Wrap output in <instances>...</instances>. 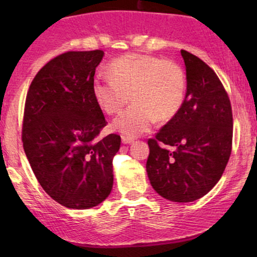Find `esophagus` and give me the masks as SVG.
Masks as SVG:
<instances>
[{
    "mask_svg": "<svg viewBox=\"0 0 257 257\" xmlns=\"http://www.w3.org/2000/svg\"><path fill=\"white\" fill-rule=\"evenodd\" d=\"M133 142V138H128V137H125V136H121V143L122 144H130Z\"/></svg>",
    "mask_w": 257,
    "mask_h": 257,
    "instance_id": "obj_1",
    "label": "esophagus"
}]
</instances>
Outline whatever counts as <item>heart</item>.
Instances as JSON below:
<instances>
[{
    "label": "heart",
    "mask_w": 257,
    "mask_h": 257,
    "mask_svg": "<svg viewBox=\"0 0 257 257\" xmlns=\"http://www.w3.org/2000/svg\"><path fill=\"white\" fill-rule=\"evenodd\" d=\"M110 77L93 80L92 93L98 106L114 114L130 100L135 101L112 121V128L128 138L147 132L157 118L170 120L185 100L187 79L180 64L152 55L132 54L108 66Z\"/></svg>",
    "instance_id": "b5f03b06"
}]
</instances>
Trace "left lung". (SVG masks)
I'll use <instances>...</instances> for the list:
<instances>
[{
  "label": "left lung",
  "mask_w": 257,
  "mask_h": 257,
  "mask_svg": "<svg viewBox=\"0 0 257 257\" xmlns=\"http://www.w3.org/2000/svg\"><path fill=\"white\" fill-rule=\"evenodd\" d=\"M187 91L177 114L149 139L146 171L158 194L175 202L206 195L222 177L231 153L233 112L219 77L181 50ZM171 147V150L165 148Z\"/></svg>",
  "instance_id": "left-lung-1"
}]
</instances>
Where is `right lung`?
Returning a JSON list of instances; mask_svg holds the SVG:
<instances>
[{
    "mask_svg": "<svg viewBox=\"0 0 257 257\" xmlns=\"http://www.w3.org/2000/svg\"><path fill=\"white\" fill-rule=\"evenodd\" d=\"M103 56L101 50L64 52L37 72L27 93L24 152L42 188L68 208H92L113 186L120 136L97 138L107 121L92 93Z\"/></svg>",
    "mask_w": 257,
    "mask_h": 257,
    "instance_id": "1",
    "label": "right lung"
}]
</instances>
